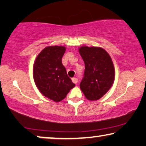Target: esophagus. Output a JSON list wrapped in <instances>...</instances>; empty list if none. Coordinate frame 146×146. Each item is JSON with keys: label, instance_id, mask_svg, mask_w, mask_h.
Returning <instances> with one entry per match:
<instances>
[{"label": "esophagus", "instance_id": "obj_1", "mask_svg": "<svg viewBox=\"0 0 146 146\" xmlns=\"http://www.w3.org/2000/svg\"><path fill=\"white\" fill-rule=\"evenodd\" d=\"M72 80L74 84L78 83V78H72Z\"/></svg>", "mask_w": 146, "mask_h": 146}]
</instances>
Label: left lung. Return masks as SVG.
Listing matches in <instances>:
<instances>
[{
	"mask_svg": "<svg viewBox=\"0 0 146 146\" xmlns=\"http://www.w3.org/2000/svg\"><path fill=\"white\" fill-rule=\"evenodd\" d=\"M79 53L85 64L80 88L88 100L101 98L112 86L115 78L113 64L109 54L100 47L82 46Z\"/></svg>",
	"mask_w": 146,
	"mask_h": 146,
	"instance_id": "1",
	"label": "left lung"
}]
</instances>
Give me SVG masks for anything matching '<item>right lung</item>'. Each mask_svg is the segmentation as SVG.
I'll list each match as a JSON object with an SVG mask.
<instances>
[{"label":"right lung","mask_w":146,"mask_h":146,"mask_svg":"<svg viewBox=\"0 0 146 146\" xmlns=\"http://www.w3.org/2000/svg\"><path fill=\"white\" fill-rule=\"evenodd\" d=\"M65 51L66 48L60 46L46 47L34 63L33 77L36 86L42 94L56 102L65 98L75 86L62 63Z\"/></svg>","instance_id":"1"}]
</instances>
